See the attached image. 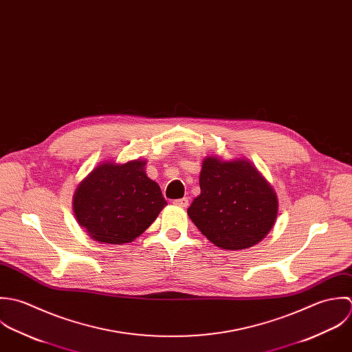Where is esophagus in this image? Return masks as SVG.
I'll use <instances>...</instances> for the list:
<instances>
[{
	"mask_svg": "<svg viewBox=\"0 0 352 352\" xmlns=\"http://www.w3.org/2000/svg\"><path fill=\"white\" fill-rule=\"evenodd\" d=\"M173 204H174V206H177V207H179V208H186V207L189 206V200H188L186 197H184V199L174 200V201H173Z\"/></svg>",
	"mask_w": 352,
	"mask_h": 352,
	"instance_id": "1",
	"label": "esophagus"
}]
</instances>
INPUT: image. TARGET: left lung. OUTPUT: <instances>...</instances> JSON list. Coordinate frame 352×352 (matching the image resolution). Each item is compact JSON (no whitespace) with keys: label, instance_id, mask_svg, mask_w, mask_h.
Wrapping results in <instances>:
<instances>
[{"label":"left lung","instance_id":"obj_1","mask_svg":"<svg viewBox=\"0 0 352 352\" xmlns=\"http://www.w3.org/2000/svg\"><path fill=\"white\" fill-rule=\"evenodd\" d=\"M200 189L188 214L201 234L223 250L257 245L276 221V192L246 157H204Z\"/></svg>","mask_w":352,"mask_h":352}]
</instances>
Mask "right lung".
I'll list each match as a JSON object with an SVG mask.
<instances>
[{
    "label": "right lung",
    "instance_id": "1",
    "mask_svg": "<svg viewBox=\"0 0 352 352\" xmlns=\"http://www.w3.org/2000/svg\"><path fill=\"white\" fill-rule=\"evenodd\" d=\"M146 160L99 163L76 188L73 212L87 235L104 245H125L167 206L159 185L145 174Z\"/></svg>",
    "mask_w": 352,
    "mask_h": 352
}]
</instances>
